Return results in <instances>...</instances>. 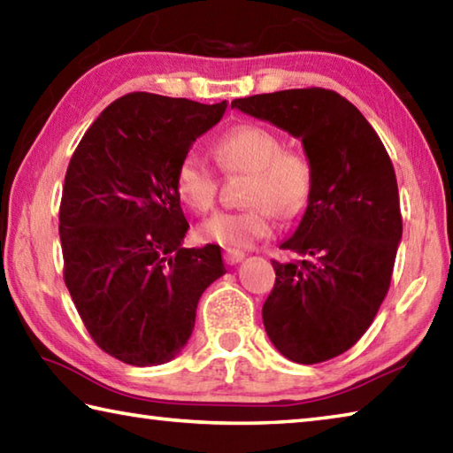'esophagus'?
I'll return each mask as SVG.
<instances>
[{"label": "esophagus", "mask_w": 453, "mask_h": 453, "mask_svg": "<svg viewBox=\"0 0 453 453\" xmlns=\"http://www.w3.org/2000/svg\"><path fill=\"white\" fill-rule=\"evenodd\" d=\"M245 257V253L240 250H224V261L227 265H235V263H240Z\"/></svg>", "instance_id": "34e87169"}]
</instances>
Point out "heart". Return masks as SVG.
<instances>
[{
    "label": "heart",
    "mask_w": 453,
    "mask_h": 453,
    "mask_svg": "<svg viewBox=\"0 0 453 453\" xmlns=\"http://www.w3.org/2000/svg\"><path fill=\"white\" fill-rule=\"evenodd\" d=\"M213 154L226 172H250L245 202L237 211H221L203 221L198 234L203 242L229 250L250 248L273 234L275 213L293 218L305 208L312 190L311 164L297 152L283 150L273 130L240 125L221 134ZM174 188L180 202L196 213H208L218 198V176L202 156L188 152L178 164Z\"/></svg>",
    "instance_id": "heart-1"
}]
</instances>
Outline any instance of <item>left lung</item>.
Wrapping results in <instances>:
<instances>
[{"instance_id":"8db88e82","label":"left lung","mask_w":453,"mask_h":453,"mask_svg":"<svg viewBox=\"0 0 453 453\" xmlns=\"http://www.w3.org/2000/svg\"><path fill=\"white\" fill-rule=\"evenodd\" d=\"M232 109L301 138L312 170L307 210L273 261L263 303L271 342L293 363L317 365L355 347L388 293L402 240L396 174L374 128L328 88L235 98Z\"/></svg>"}]
</instances>
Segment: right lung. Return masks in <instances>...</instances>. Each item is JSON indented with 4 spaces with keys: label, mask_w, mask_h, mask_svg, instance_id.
Wrapping results in <instances>:
<instances>
[{
    "label": "right lung",
    "mask_w": 453,
    "mask_h": 453,
    "mask_svg": "<svg viewBox=\"0 0 453 453\" xmlns=\"http://www.w3.org/2000/svg\"><path fill=\"white\" fill-rule=\"evenodd\" d=\"M226 101L130 93L106 106L73 152L59 208L63 277L106 355L133 366L174 358L202 293L226 273L219 245L182 248L174 176Z\"/></svg>",
    "instance_id": "obj_1"
}]
</instances>
